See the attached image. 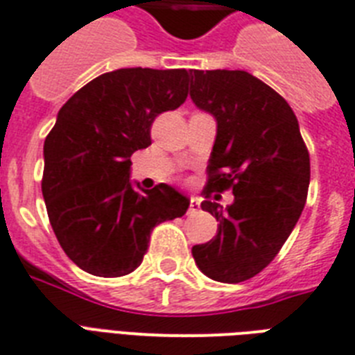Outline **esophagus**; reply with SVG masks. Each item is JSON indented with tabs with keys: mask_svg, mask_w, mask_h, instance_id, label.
I'll return each instance as SVG.
<instances>
[{
	"mask_svg": "<svg viewBox=\"0 0 355 355\" xmlns=\"http://www.w3.org/2000/svg\"><path fill=\"white\" fill-rule=\"evenodd\" d=\"M189 212H191V214L200 212V200H198V198H194V196L191 198V209H189Z\"/></svg>",
	"mask_w": 355,
	"mask_h": 355,
	"instance_id": "obj_1",
	"label": "esophagus"
}]
</instances>
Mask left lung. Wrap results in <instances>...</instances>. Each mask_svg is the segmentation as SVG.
Returning <instances> with one entry per match:
<instances>
[{
    "instance_id": "left-lung-1",
    "label": "left lung",
    "mask_w": 355,
    "mask_h": 355,
    "mask_svg": "<svg viewBox=\"0 0 355 355\" xmlns=\"http://www.w3.org/2000/svg\"><path fill=\"white\" fill-rule=\"evenodd\" d=\"M191 98L216 121L209 159L211 191L232 189L211 242L192 248L196 266L216 282L238 284L260 273L293 231L310 187V155L290 104L248 71H192ZM216 198V196H214Z\"/></svg>"
}]
</instances>
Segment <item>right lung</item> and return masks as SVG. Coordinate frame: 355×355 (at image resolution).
I'll return each mask as SVG.
<instances>
[{
    "mask_svg": "<svg viewBox=\"0 0 355 355\" xmlns=\"http://www.w3.org/2000/svg\"><path fill=\"white\" fill-rule=\"evenodd\" d=\"M187 92L185 69L124 67L87 82L60 107L44 143L42 194L62 249L86 273H132L152 229L191 205L166 183L144 191L130 180V157L152 144L154 119L180 107Z\"/></svg>",
    "mask_w": 355,
    "mask_h": 355,
    "instance_id": "right-lung-1",
    "label": "right lung"
}]
</instances>
